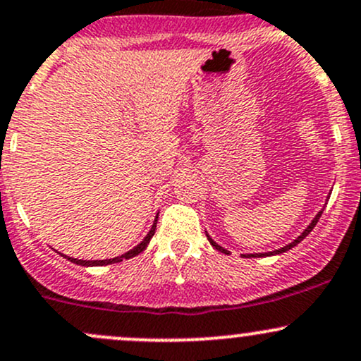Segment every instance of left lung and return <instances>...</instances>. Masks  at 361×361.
I'll list each match as a JSON object with an SVG mask.
<instances>
[{"label": "left lung", "mask_w": 361, "mask_h": 361, "mask_svg": "<svg viewBox=\"0 0 361 361\" xmlns=\"http://www.w3.org/2000/svg\"><path fill=\"white\" fill-rule=\"evenodd\" d=\"M320 216H322V211H320L319 214H317V216H315V219H314V221H312V223H310V224H308V228H307V229H305V231L302 233V235H300V236H298V238H296L295 241H291V243H290V245H286V247L279 248V250H274V252H269V253H250V255H245V257H269V255H277V253H284V252L291 250V248H293V247H296V245H298V243H300V241H302V240L305 238V236H307V235H310V231H312V229H314V228H315V224H317V223H319ZM207 240H209V241H211V245H212V247H214V248H216V250H219V252H223V253H229L228 250H224V248H223V247H219V245H217V243H216V241H214V240H212V238H211V236H209V235H207Z\"/></svg>", "instance_id": "8db88e82"}]
</instances>
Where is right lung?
Returning <instances> with one entry per match:
<instances>
[{"label":"right lung","instance_id":"right-lung-1","mask_svg":"<svg viewBox=\"0 0 361 361\" xmlns=\"http://www.w3.org/2000/svg\"><path fill=\"white\" fill-rule=\"evenodd\" d=\"M156 224H157V217H156V221H154V224H152V228H150V231L147 233V236H145V238H144V241H140V243H138L135 248H132V250L126 252L125 255H121V257H114V259H106V260H78V259H71V257H66V255L65 257L70 260V262L78 264V265H108V264L121 262L123 259H132V257L138 255V253H142V252L145 250V248H147L150 238H152L154 233H156Z\"/></svg>","mask_w":361,"mask_h":361}]
</instances>
